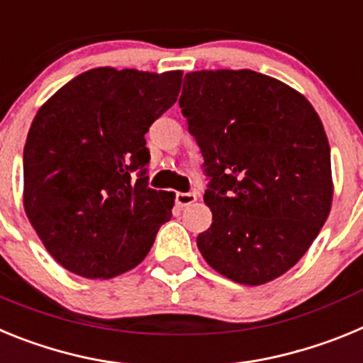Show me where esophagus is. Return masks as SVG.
Returning a JSON list of instances; mask_svg holds the SVG:
<instances>
[{
  "label": "esophagus",
  "mask_w": 363,
  "mask_h": 363,
  "mask_svg": "<svg viewBox=\"0 0 363 363\" xmlns=\"http://www.w3.org/2000/svg\"><path fill=\"white\" fill-rule=\"evenodd\" d=\"M196 200V192H176L174 198L176 205H179V207H187V205H192Z\"/></svg>",
  "instance_id": "obj_1"
}]
</instances>
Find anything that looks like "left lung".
I'll use <instances>...</instances> for the list:
<instances>
[{"label": "left lung", "instance_id": "left-lung-1", "mask_svg": "<svg viewBox=\"0 0 363 363\" xmlns=\"http://www.w3.org/2000/svg\"><path fill=\"white\" fill-rule=\"evenodd\" d=\"M179 107L203 156L205 262L262 285L296 265L333 203L331 149L306 96L255 70L185 74Z\"/></svg>", "mask_w": 363, "mask_h": 363}]
</instances>
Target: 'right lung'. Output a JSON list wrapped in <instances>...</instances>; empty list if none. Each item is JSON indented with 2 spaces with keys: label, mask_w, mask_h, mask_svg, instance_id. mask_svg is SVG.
Returning a JSON list of instances; mask_svg holds the SVG:
<instances>
[{
  "label": "right lung",
  "mask_w": 363,
  "mask_h": 363,
  "mask_svg": "<svg viewBox=\"0 0 363 363\" xmlns=\"http://www.w3.org/2000/svg\"><path fill=\"white\" fill-rule=\"evenodd\" d=\"M182 70L98 67L38 111L23 149V205L57 264L114 278L142 264L174 192L147 187L145 134L176 104Z\"/></svg>",
  "instance_id": "1"
}]
</instances>
